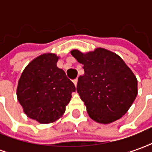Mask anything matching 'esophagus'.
Wrapping results in <instances>:
<instances>
[{"label":"esophagus","mask_w":152,"mask_h":152,"mask_svg":"<svg viewBox=\"0 0 152 152\" xmlns=\"http://www.w3.org/2000/svg\"><path fill=\"white\" fill-rule=\"evenodd\" d=\"M77 81H78V80H77V79L73 80V83H74L75 86H76V85H77Z\"/></svg>","instance_id":"1"}]
</instances>
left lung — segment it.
<instances>
[{"label": "left lung", "instance_id": "left-lung-1", "mask_svg": "<svg viewBox=\"0 0 152 152\" xmlns=\"http://www.w3.org/2000/svg\"><path fill=\"white\" fill-rule=\"evenodd\" d=\"M71 53L83 64L85 73L78 78L76 90L89 116L108 124L124 115L137 97V80L121 57L102 48Z\"/></svg>", "mask_w": 152, "mask_h": 152}]
</instances>
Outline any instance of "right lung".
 Returning a JSON list of instances; mask_svg holds the SVG:
<instances>
[{
	"instance_id": "right-lung-1",
	"label": "right lung",
	"mask_w": 152,
	"mask_h": 152,
	"mask_svg": "<svg viewBox=\"0 0 152 152\" xmlns=\"http://www.w3.org/2000/svg\"><path fill=\"white\" fill-rule=\"evenodd\" d=\"M58 57L45 53L36 58L23 72L17 97L28 117L41 124L61 117L76 91L72 81L57 66Z\"/></svg>"
}]
</instances>
